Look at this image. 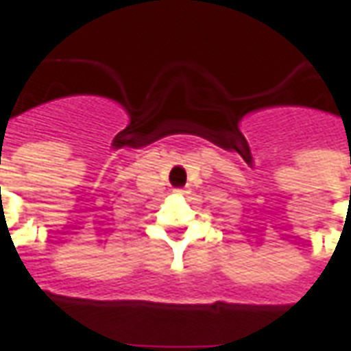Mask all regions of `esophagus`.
I'll return each mask as SVG.
<instances>
[{"label": "esophagus", "instance_id": "esophagus-1", "mask_svg": "<svg viewBox=\"0 0 351 351\" xmlns=\"http://www.w3.org/2000/svg\"><path fill=\"white\" fill-rule=\"evenodd\" d=\"M175 193H178V195H182V193H186V191H184L182 188H176V190H175Z\"/></svg>", "mask_w": 351, "mask_h": 351}]
</instances>
